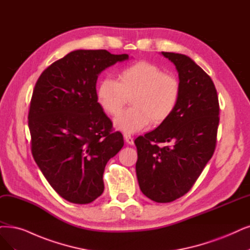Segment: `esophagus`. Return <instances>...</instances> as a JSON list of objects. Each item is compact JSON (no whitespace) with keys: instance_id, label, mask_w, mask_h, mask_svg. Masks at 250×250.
Returning <instances> with one entry per match:
<instances>
[{"instance_id":"1","label":"esophagus","mask_w":250,"mask_h":250,"mask_svg":"<svg viewBox=\"0 0 250 250\" xmlns=\"http://www.w3.org/2000/svg\"><path fill=\"white\" fill-rule=\"evenodd\" d=\"M124 137H125V142H126L127 144H130V145H133V144H134L133 137H132L131 135H128V134L125 133V134H124Z\"/></svg>"}]
</instances>
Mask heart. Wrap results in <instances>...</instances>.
<instances>
[{"label":"heart","instance_id":"b5f03b06","mask_svg":"<svg viewBox=\"0 0 250 250\" xmlns=\"http://www.w3.org/2000/svg\"><path fill=\"white\" fill-rule=\"evenodd\" d=\"M181 94L178 78L163 72L156 64L140 61L117 74V81L102 79L96 89L98 104L109 115H118L131 96L133 105L115 119V125L125 133H135L152 123L166 122L176 110Z\"/></svg>","mask_w":250,"mask_h":250}]
</instances>
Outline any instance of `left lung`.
Listing matches in <instances>:
<instances>
[{
    "mask_svg": "<svg viewBox=\"0 0 250 250\" xmlns=\"http://www.w3.org/2000/svg\"><path fill=\"white\" fill-rule=\"evenodd\" d=\"M162 54L176 67L180 99L166 122L135 140L136 173L147 198L169 203L186 195L213 155L219 104L213 81L190 58Z\"/></svg>",
    "mask_w": 250,
    "mask_h": 250,
    "instance_id": "8db88e82",
    "label": "left lung"
}]
</instances>
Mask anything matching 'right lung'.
I'll use <instances>...</instances> for the list:
<instances>
[{
  "label": "right lung",
  "instance_id": "obj_1",
  "mask_svg": "<svg viewBox=\"0 0 250 250\" xmlns=\"http://www.w3.org/2000/svg\"><path fill=\"white\" fill-rule=\"evenodd\" d=\"M127 54L75 50L54 62L37 80L29 111L33 158L59 195L88 204L104 191L108 161L122 149V133L96 98L99 74Z\"/></svg>",
  "mask_w": 250,
  "mask_h": 250
}]
</instances>
